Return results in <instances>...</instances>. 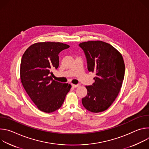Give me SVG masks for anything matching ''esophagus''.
Wrapping results in <instances>:
<instances>
[{
  "label": "esophagus",
  "instance_id": "obj_1",
  "mask_svg": "<svg viewBox=\"0 0 149 149\" xmlns=\"http://www.w3.org/2000/svg\"><path fill=\"white\" fill-rule=\"evenodd\" d=\"M79 86L78 84H72V87H73V88H77L78 87H79Z\"/></svg>",
  "mask_w": 149,
  "mask_h": 149
}]
</instances>
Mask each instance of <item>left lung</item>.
I'll return each instance as SVG.
<instances>
[{
	"label": "left lung",
	"instance_id": "obj_1",
	"mask_svg": "<svg viewBox=\"0 0 149 149\" xmlns=\"http://www.w3.org/2000/svg\"><path fill=\"white\" fill-rule=\"evenodd\" d=\"M84 51L89 72H95V82L86 86L87 95L82 99L84 107L93 113L107 110L117 97L124 77L125 65L121 54L102 41L79 44Z\"/></svg>",
	"mask_w": 149,
	"mask_h": 149
}]
</instances>
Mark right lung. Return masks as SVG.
<instances>
[{"instance_id": "obj_1", "label": "right lung", "mask_w": 149, "mask_h": 149, "mask_svg": "<svg viewBox=\"0 0 149 149\" xmlns=\"http://www.w3.org/2000/svg\"><path fill=\"white\" fill-rule=\"evenodd\" d=\"M69 45L61 42H39L30 46L20 63V79L26 92L40 111L59 109L71 86L54 81L51 70L59 66V54Z\"/></svg>"}]
</instances>
